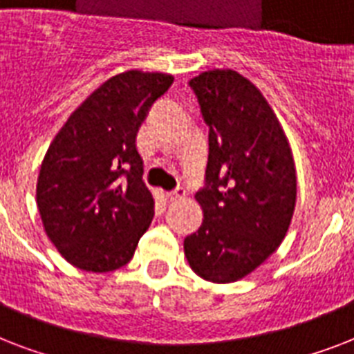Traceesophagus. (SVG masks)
<instances>
[{
	"instance_id": "obj_1",
	"label": "esophagus",
	"mask_w": 354,
	"mask_h": 354,
	"mask_svg": "<svg viewBox=\"0 0 354 354\" xmlns=\"http://www.w3.org/2000/svg\"><path fill=\"white\" fill-rule=\"evenodd\" d=\"M183 196H185V187H182V185H180V187H176V189H174V191H171V193H169V200H171V202L182 200Z\"/></svg>"
}]
</instances>
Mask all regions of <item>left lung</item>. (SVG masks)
I'll return each mask as SVG.
<instances>
[{
  "label": "left lung",
  "instance_id": "obj_1",
  "mask_svg": "<svg viewBox=\"0 0 354 354\" xmlns=\"http://www.w3.org/2000/svg\"><path fill=\"white\" fill-rule=\"evenodd\" d=\"M209 127L205 185L194 198L204 211L198 232L183 241L194 274L233 283L277 250L296 205L290 145L263 93L233 69L189 80Z\"/></svg>",
  "mask_w": 354,
  "mask_h": 354
}]
</instances>
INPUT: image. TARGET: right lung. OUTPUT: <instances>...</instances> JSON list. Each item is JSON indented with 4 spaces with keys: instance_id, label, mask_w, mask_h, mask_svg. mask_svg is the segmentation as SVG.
<instances>
[{
    "instance_id": "right-lung-1",
    "label": "right lung",
    "mask_w": 354,
    "mask_h": 354,
    "mask_svg": "<svg viewBox=\"0 0 354 354\" xmlns=\"http://www.w3.org/2000/svg\"><path fill=\"white\" fill-rule=\"evenodd\" d=\"M172 80L136 69L115 75L69 115L49 145L36 204L49 241L77 268H121L149 230L154 198L143 182L136 138Z\"/></svg>"
}]
</instances>
